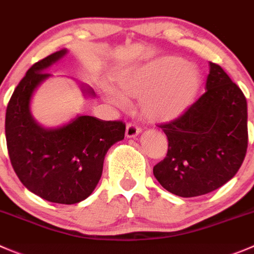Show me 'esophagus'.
<instances>
[{
	"instance_id": "obj_1",
	"label": "esophagus",
	"mask_w": 254,
	"mask_h": 254,
	"mask_svg": "<svg viewBox=\"0 0 254 254\" xmlns=\"http://www.w3.org/2000/svg\"><path fill=\"white\" fill-rule=\"evenodd\" d=\"M140 131H141V129H140L137 125L129 123V124L127 125L125 135H127V137H135V136H137V135L140 134Z\"/></svg>"
}]
</instances>
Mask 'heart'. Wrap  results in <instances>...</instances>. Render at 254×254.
I'll use <instances>...</instances> for the list:
<instances>
[{
  "label": "heart",
  "mask_w": 254,
  "mask_h": 254,
  "mask_svg": "<svg viewBox=\"0 0 254 254\" xmlns=\"http://www.w3.org/2000/svg\"><path fill=\"white\" fill-rule=\"evenodd\" d=\"M117 89L104 88L108 100L125 104L124 97H140L145 118L169 122L181 117L195 102L201 87V75L179 57H164L122 70L115 77Z\"/></svg>",
  "instance_id": "heart-1"
}]
</instances>
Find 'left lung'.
<instances>
[{
  "instance_id": "obj_1",
  "label": "left lung",
  "mask_w": 254,
  "mask_h": 254,
  "mask_svg": "<svg viewBox=\"0 0 254 254\" xmlns=\"http://www.w3.org/2000/svg\"><path fill=\"white\" fill-rule=\"evenodd\" d=\"M206 89L181 117L160 125L169 147L154 166V176L181 197L223 186L237 174L247 152V100L242 90L212 62Z\"/></svg>"
}]
</instances>
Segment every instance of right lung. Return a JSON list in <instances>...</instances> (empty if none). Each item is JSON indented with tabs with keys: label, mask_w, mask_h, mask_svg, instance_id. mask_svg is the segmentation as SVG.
<instances>
[{
	"label": "right lung",
	"mask_w": 254,
	"mask_h": 254,
	"mask_svg": "<svg viewBox=\"0 0 254 254\" xmlns=\"http://www.w3.org/2000/svg\"><path fill=\"white\" fill-rule=\"evenodd\" d=\"M65 53L54 52L29 68L7 105L4 131L19 181L49 202L73 205L94 191L107 151L124 139L125 123L82 115L58 129H43L34 122L29 113L32 94L51 75L44 70Z\"/></svg>",
	"instance_id": "right-lung-1"
}]
</instances>
